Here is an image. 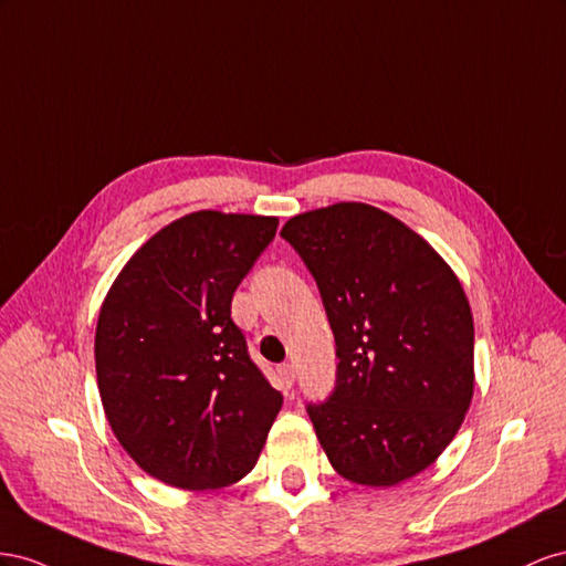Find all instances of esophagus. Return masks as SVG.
<instances>
[{"label": "esophagus", "mask_w": 566, "mask_h": 566, "mask_svg": "<svg viewBox=\"0 0 566 566\" xmlns=\"http://www.w3.org/2000/svg\"><path fill=\"white\" fill-rule=\"evenodd\" d=\"M277 375H280V381H282V386L284 389H292V384H294V365H280L277 367Z\"/></svg>", "instance_id": "obj_1"}]
</instances>
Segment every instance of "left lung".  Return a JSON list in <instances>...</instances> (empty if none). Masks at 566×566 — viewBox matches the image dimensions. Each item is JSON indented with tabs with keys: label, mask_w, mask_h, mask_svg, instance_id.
<instances>
[{
	"label": "left lung",
	"mask_w": 566,
	"mask_h": 566,
	"mask_svg": "<svg viewBox=\"0 0 566 566\" xmlns=\"http://www.w3.org/2000/svg\"><path fill=\"white\" fill-rule=\"evenodd\" d=\"M282 237L317 282L336 342V389L308 406L336 474L389 489L455 439L474 396V319L441 253L396 216L338 201Z\"/></svg>",
	"instance_id": "8db88e82"
}]
</instances>
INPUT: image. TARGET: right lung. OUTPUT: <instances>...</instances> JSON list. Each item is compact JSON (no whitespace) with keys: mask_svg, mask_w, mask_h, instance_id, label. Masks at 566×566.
Here are the masks:
<instances>
[{"mask_svg":"<svg viewBox=\"0 0 566 566\" xmlns=\"http://www.w3.org/2000/svg\"><path fill=\"white\" fill-rule=\"evenodd\" d=\"M277 218L197 211L172 220L113 280L94 334L108 424L149 476L185 491L244 479L282 394L232 322V294Z\"/></svg>","mask_w":566,"mask_h":566,"instance_id":"add662e5","label":"right lung"}]
</instances>
